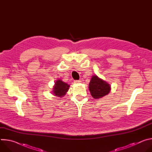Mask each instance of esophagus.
Listing matches in <instances>:
<instances>
[{
	"label": "esophagus",
	"mask_w": 152,
	"mask_h": 152,
	"mask_svg": "<svg viewBox=\"0 0 152 152\" xmlns=\"http://www.w3.org/2000/svg\"><path fill=\"white\" fill-rule=\"evenodd\" d=\"M82 81L81 80H75L74 81V82L75 83H80Z\"/></svg>",
	"instance_id": "34e87169"
}]
</instances>
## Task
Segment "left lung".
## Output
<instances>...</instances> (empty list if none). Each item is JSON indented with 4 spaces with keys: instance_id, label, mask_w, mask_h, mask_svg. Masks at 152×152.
<instances>
[{
    "instance_id": "obj_1",
    "label": "left lung",
    "mask_w": 152,
    "mask_h": 152,
    "mask_svg": "<svg viewBox=\"0 0 152 152\" xmlns=\"http://www.w3.org/2000/svg\"><path fill=\"white\" fill-rule=\"evenodd\" d=\"M89 90L93 97L97 99L109 94L111 86L106 81L98 77L97 76L94 75L89 84Z\"/></svg>"
}]
</instances>
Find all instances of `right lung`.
<instances>
[{"mask_svg": "<svg viewBox=\"0 0 152 152\" xmlns=\"http://www.w3.org/2000/svg\"><path fill=\"white\" fill-rule=\"evenodd\" d=\"M55 86L53 88V90L52 91L53 94L57 97H62L66 94L67 91H68L70 85L68 83H65L62 81L61 79H58L55 83Z\"/></svg>", "mask_w": 152, "mask_h": 152, "instance_id": "obj_1", "label": "right lung"}]
</instances>
